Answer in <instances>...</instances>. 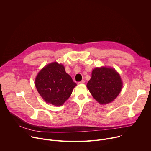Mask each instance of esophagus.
Wrapping results in <instances>:
<instances>
[{
    "mask_svg": "<svg viewBox=\"0 0 151 151\" xmlns=\"http://www.w3.org/2000/svg\"><path fill=\"white\" fill-rule=\"evenodd\" d=\"M85 83V81H84V80H82L81 81L78 82V84H82V83Z\"/></svg>",
    "mask_w": 151,
    "mask_h": 151,
    "instance_id": "obj_1",
    "label": "esophagus"
}]
</instances>
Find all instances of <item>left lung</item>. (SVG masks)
<instances>
[{
    "label": "left lung",
    "mask_w": 151,
    "mask_h": 151,
    "mask_svg": "<svg viewBox=\"0 0 151 151\" xmlns=\"http://www.w3.org/2000/svg\"><path fill=\"white\" fill-rule=\"evenodd\" d=\"M93 97L100 104H107L114 101L122 87L119 73L113 68L101 67L95 68L87 85Z\"/></svg>",
    "instance_id": "1"
}]
</instances>
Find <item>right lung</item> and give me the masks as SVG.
I'll return each instance as SVG.
<instances>
[{
	"label": "right lung",
	"mask_w": 151,
	"mask_h": 151,
	"mask_svg": "<svg viewBox=\"0 0 151 151\" xmlns=\"http://www.w3.org/2000/svg\"><path fill=\"white\" fill-rule=\"evenodd\" d=\"M36 88L47 103L60 106L72 93L76 85L61 64L53 62L42 69L36 77Z\"/></svg>",
	"instance_id": "obj_1"
}]
</instances>
